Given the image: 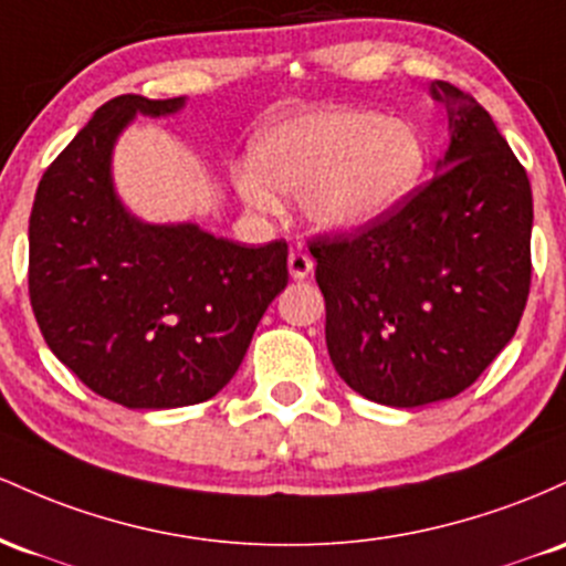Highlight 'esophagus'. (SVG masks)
Masks as SVG:
<instances>
[{
    "label": "esophagus",
    "mask_w": 566,
    "mask_h": 566,
    "mask_svg": "<svg viewBox=\"0 0 566 566\" xmlns=\"http://www.w3.org/2000/svg\"><path fill=\"white\" fill-rule=\"evenodd\" d=\"M313 259H310V253L304 251H294L289 256V272L294 281H307L310 275H313Z\"/></svg>",
    "instance_id": "1"
}]
</instances>
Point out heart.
Wrapping results in <instances>:
<instances>
[{"mask_svg": "<svg viewBox=\"0 0 566 566\" xmlns=\"http://www.w3.org/2000/svg\"><path fill=\"white\" fill-rule=\"evenodd\" d=\"M234 187L256 211H277L275 192L302 198L315 230L353 234L390 219L420 189L422 133L366 109H317L277 119L251 144Z\"/></svg>", "mask_w": 566, "mask_h": 566, "instance_id": "b5f03b06", "label": "heart"}]
</instances>
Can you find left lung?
<instances>
[{
	"instance_id": "obj_1",
	"label": "left lung",
	"mask_w": 566,
	"mask_h": 566,
	"mask_svg": "<svg viewBox=\"0 0 566 566\" xmlns=\"http://www.w3.org/2000/svg\"><path fill=\"white\" fill-rule=\"evenodd\" d=\"M449 146L377 227L317 238L332 364L355 392L415 409L454 398L513 339L530 296L532 187L473 95L436 80Z\"/></svg>"
}]
</instances>
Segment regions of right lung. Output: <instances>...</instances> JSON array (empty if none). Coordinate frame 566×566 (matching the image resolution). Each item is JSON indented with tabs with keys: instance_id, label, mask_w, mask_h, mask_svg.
Masks as SVG:
<instances>
[{
	"instance_id": "add662e5",
	"label": "right lung",
	"mask_w": 566,
	"mask_h": 566,
	"mask_svg": "<svg viewBox=\"0 0 566 566\" xmlns=\"http://www.w3.org/2000/svg\"><path fill=\"white\" fill-rule=\"evenodd\" d=\"M187 98L117 95L44 170L29 219V296L63 366L128 409L213 398L289 283L285 240L240 245L192 221L149 224L119 200L114 144Z\"/></svg>"
}]
</instances>
